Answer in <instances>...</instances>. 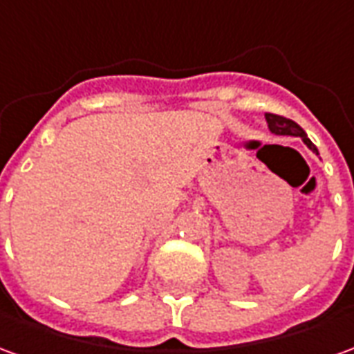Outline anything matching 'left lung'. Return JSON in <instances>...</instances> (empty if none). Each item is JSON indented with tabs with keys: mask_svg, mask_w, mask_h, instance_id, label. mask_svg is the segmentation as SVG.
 Listing matches in <instances>:
<instances>
[{
	"mask_svg": "<svg viewBox=\"0 0 354 354\" xmlns=\"http://www.w3.org/2000/svg\"><path fill=\"white\" fill-rule=\"evenodd\" d=\"M266 121H267V127H269V131L273 132V134H281V136H299V138L305 142V146L309 147L313 153L319 155L317 146L313 144L311 140L307 138L305 131L296 123V121L286 119V117H282V115H274V113H266Z\"/></svg>",
	"mask_w": 354,
	"mask_h": 354,
	"instance_id": "8db88e82",
	"label": "left lung"
}]
</instances>
